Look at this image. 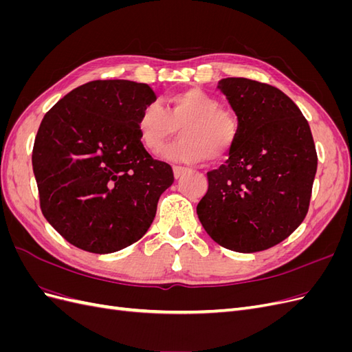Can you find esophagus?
<instances>
[{
	"label": "esophagus",
	"mask_w": 352,
	"mask_h": 352,
	"mask_svg": "<svg viewBox=\"0 0 352 352\" xmlns=\"http://www.w3.org/2000/svg\"><path fill=\"white\" fill-rule=\"evenodd\" d=\"M186 167H182V166H173V175L176 179H179L180 176H182L185 172H186Z\"/></svg>",
	"instance_id": "34e87169"
}]
</instances>
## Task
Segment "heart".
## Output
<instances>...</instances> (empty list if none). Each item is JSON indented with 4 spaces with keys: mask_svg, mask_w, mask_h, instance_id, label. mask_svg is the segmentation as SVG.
<instances>
[{
    "mask_svg": "<svg viewBox=\"0 0 352 352\" xmlns=\"http://www.w3.org/2000/svg\"><path fill=\"white\" fill-rule=\"evenodd\" d=\"M162 104L150 102L136 119V132L145 150L157 155L180 129V140L170 145L164 157L170 162L202 163L225 160L238 138V120L232 111L220 107L212 95L192 88L172 94Z\"/></svg>",
    "mask_w": 352,
    "mask_h": 352,
    "instance_id": "b5f03b06",
    "label": "heart"
}]
</instances>
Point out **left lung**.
Here are the masks:
<instances>
[{
    "instance_id": "1",
    "label": "left lung",
    "mask_w": 352,
    "mask_h": 352,
    "mask_svg": "<svg viewBox=\"0 0 352 352\" xmlns=\"http://www.w3.org/2000/svg\"><path fill=\"white\" fill-rule=\"evenodd\" d=\"M217 88L239 129L226 163L207 173L208 190L197 214L221 247L269 250L307 216L317 172L310 126L296 104L272 85L226 78Z\"/></svg>"
}]
</instances>
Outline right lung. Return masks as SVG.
<instances>
[{"label":"right lung","mask_w":352,"mask_h":352,"mask_svg":"<svg viewBox=\"0 0 352 352\" xmlns=\"http://www.w3.org/2000/svg\"><path fill=\"white\" fill-rule=\"evenodd\" d=\"M157 100L146 83L92 80L41 122L32 166L42 214L74 247L94 254L140 241L173 170L141 145L136 119Z\"/></svg>","instance_id":"right-lung-1"}]
</instances>
